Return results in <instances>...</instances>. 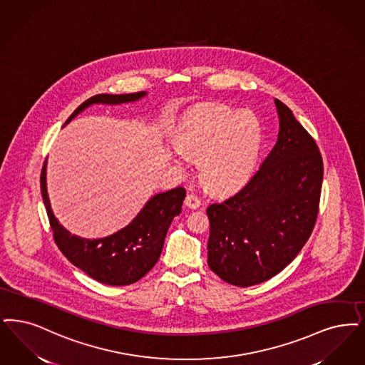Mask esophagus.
<instances>
[{
  "instance_id": "obj_1",
  "label": "esophagus",
  "mask_w": 365,
  "mask_h": 365,
  "mask_svg": "<svg viewBox=\"0 0 365 365\" xmlns=\"http://www.w3.org/2000/svg\"><path fill=\"white\" fill-rule=\"evenodd\" d=\"M185 205L190 207V209H197V207H200V205H201V201L198 200V197L197 195H194V194H187L186 195V198H185Z\"/></svg>"
}]
</instances>
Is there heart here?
<instances>
[{"instance_id":"heart-1","label":"heart","mask_w":365,"mask_h":365,"mask_svg":"<svg viewBox=\"0 0 365 365\" xmlns=\"http://www.w3.org/2000/svg\"><path fill=\"white\" fill-rule=\"evenodd\" d=\"M176 164L183 156L198 161V176L206 190L231 194L247 183L262 148V129L250 111L235 113L219 103L189 111L174 134Z\"/></svg>"}]
</instances>
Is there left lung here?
Listing matches in <instances>:
<instances>
[{
    "label": "left lung",
    "instance_id": "obj_1",
    "mask_svg": "<svg viewBox=\"0 0 365 365\" xmlns=\"http://www.w3.org/2000/svg\"><path fill=\"white\" fill-rule=\"evenodd\" d=\"M274 103L276 145L243 189L206 209L207 264L225 282L243 288L274 277L294 259L319 210V148L289 107Z\"/></svg>",
    "mask_w": 365,
    "mask_h": 365
}]
</instances>
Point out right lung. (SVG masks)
Listing matches in <instances>:
<instances>
[{
    "mask_svg": "<svg viewBox=\"0 0 365 365\" xmlns=\"http://www.w3.org/2000/svg\"><path fill=\"white\" fill-rule=\"evenodd\" d=\"M145 95L146 92L95 95L80 104L65 125L92 104L135 102ZM41 189L54 240L61 252L89 277L115 287L141 279L159 261L167 231L174 217L182 212L186 197L183 187L159 192L146 202L125 228L102 239H84L65 230L53 215L46 186V161L41 174Z\"/></svg>",
    "mask_w": 365,
    "mask_h": 365,
    "instance_id": "1",
    "label": "right lung"
}]
</instances>
